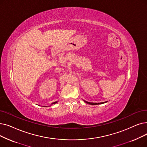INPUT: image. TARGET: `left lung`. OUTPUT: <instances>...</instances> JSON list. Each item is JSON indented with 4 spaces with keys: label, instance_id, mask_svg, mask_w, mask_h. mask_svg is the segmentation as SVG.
<instances>
[{
    "label": "left lung",
    "instance_id": "left-lung-1",
    "mask_svg": "<svg viewBox=\"0 0 147 147\" xmlns=\"http://www.w3.org/2000/svg\"><path fill=\"white\" fill-rule=\"evenodd\" d=\"M84 101L86 103H88L90 105H99V104H102V103L107 102H101V103H92V102H87V101H85V100H84Z\"/></svg>",
    "mask_w": 147,
    "mask_h": 147
}]
</instances>
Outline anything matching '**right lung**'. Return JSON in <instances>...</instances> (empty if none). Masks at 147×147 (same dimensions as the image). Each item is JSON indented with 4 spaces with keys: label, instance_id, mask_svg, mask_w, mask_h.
Listing matches in <instances>:
<instances>
[{
    "label": "right lung",
    "instance_id": "right-lung-1",
    "mask_svg": "<svg viewBox=\"0 0 147 147\" xmlns=\"http://www.w3.org/2000/svg\"><path fill=\"white\" fill-rule=\"evenodd\" d=\"M57 102H53L52 104H55V103H56Z\"/></svg>",
    "mask_w": 147,
    "mask_h": 147
}]
</instances>
